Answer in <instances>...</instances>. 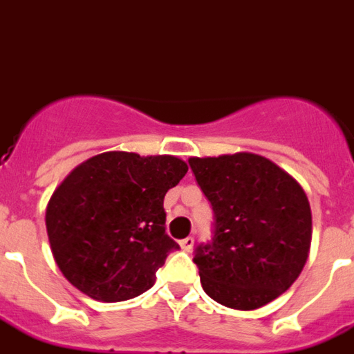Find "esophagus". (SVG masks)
Instances as JSON below:
<instances>
[{
    "label": "esophagus",
    "mask_w": 354,
    "mask_h": 354,
    "mask_svg": "<svg viewBox=\"0 0 354 354\" xmlns=\"http://www.w3.org/2000/svg\"><path fill=\"white\" fill-rule=\"evenodd\" d=\"M193 243H195V238L187 236V238H184L182 242H180V245H182V250L184 251H191L193 250Z\"/></svg>",
    "instance_id": "34e87169"
}]
</instances>
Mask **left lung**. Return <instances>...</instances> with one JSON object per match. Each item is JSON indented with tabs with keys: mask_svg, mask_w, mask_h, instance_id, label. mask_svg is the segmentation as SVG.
Returning <instances> with one entry per match:
<instances>
[{
	"mask_svg": "<svg viewBox=\"0 0 354 354\" xmlns=\"http://www.w3.org/2000/svg\"><path fill=\"white\" fill-rule=\"evenodd\" d=\"M214 210V236L195 250L204 292L257 310L295 283L308 261L311 210L295 178L257 153L191 157Z\"/></svg>",
	"mask_w": 354,
	"mask_h": 354,
	"instance_id": "obj_1",
	"label": "left lung"
}]
</instances>
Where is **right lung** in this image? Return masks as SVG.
I'll return each instance as SVG.
<instances>
[{
	"mask_svg": "<svg viewBox=\"0 0 354 354\" xmlns=\"http://www.w3.org/2000/svg\"><path fill=\"white\" fill-rule=\"evenodd\" d=\"M174 156L104 151L65 178L46 206L52 255L71 283L101 302L129 300L156 281L170 251L163 198L185 176Z\"/></svg>",
	"mask_w": 354,
	"mask_h": 354,
	"instance_id": "1",
	"label": "right lung"
}]
</instances>
